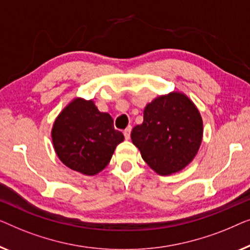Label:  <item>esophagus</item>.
I'll return each mask as SVG.
<instances>
[{"instance_id": "1", "label": "esophagus", "mask_w": 250, "mask_h": 250, "mask_svg": "<svg viewBox=\"0 0 250 250\" xmlns=\"http://www.w3.org/2000/svg\"><path fill=\"white\" fill-rule=\"evenodd\" d=\"M130 132H131V126H126V128L124 130V135H125V139H129L130 138Z\"/></svg>"}]
</instances>
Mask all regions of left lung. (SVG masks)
<instances>
[{
  "label": "left lung",
  "mask_w": 250,
  "mask_h": 250,
  "mask_svg": "<svg viewBox=\"0 0 250 250\" xmlns=\"http://www.w3.org/2000/svg\"><path fill=\"white\" fill-rule=\"evenodd\" d=\"M203 120L184 94L160 96L144 110L142 125L133 126L131 140L154 171L167 175L188 165L198 152Z\"/></svg>",
  "instance_id": "obj_1"
}]
</instances>
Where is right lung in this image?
Returning a JSON list of instances; mask_svg holds the SVG:
<instances>
[{
    "instance_id": "1",
    "label": "right lung",
    "mask_w": 250,
    "mask_h": 250,
    "mask_svg": "<svg viewBox=\"0 0 250 250\" xmlns=\"http://www.w3.org/2000/svg\"><path fill=\"white\" fill-rule=\"evenodd\" d=\"M125 136L114 129L113 119L102 113L93 101L76 98L54 122L52 140L63 164L80 173L94 175L110 162Z\"/></svg>"
}]
</instances>
